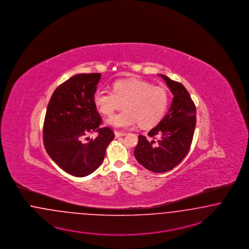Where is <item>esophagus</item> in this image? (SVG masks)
I'll return each mask as SVG.
<instances>
[{"mask_svg":"<svg viewBox=\"0 0 249 249\" xmlns=\"http://www.w3.org/2000/svg\"><path fill=\"white\" fill-rule=\"evenodd\" d=\"M126 133L125 132H120V131H115V137L119 138L122 137V136H125Z\"/></svg>","mask_w":249,"mask_h":249,"instance_id":"esophagus-1","label":"esophagus"}]
</instances>
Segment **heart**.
<instances>
[{"instance_id": "b5f03b06", "label": "heart", "mask_w": 249, "mask_h": 249, "mask_svg": "<svg viewBox=\"0 0 249 249\" xmlns=\"http://www.w3.org/2000/svg\"><path fill=\"white\" fill-rule=\"evenodd\" d=\"M94 106L104 115L110 116L122 107L124 110L106 120L115 128H130L138 122L142 127L157 124L168 106V94L160 86L140 79H124L114 83L113 93L105 90L94 92Z\"/></svg>"}]
</instances>
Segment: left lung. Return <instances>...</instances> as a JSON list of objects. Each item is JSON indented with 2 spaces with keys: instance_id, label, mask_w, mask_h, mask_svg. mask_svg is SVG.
Wrapping results in <instances>:
<instances>
[{
  "instance_id": "obj_1",
  "label": "left lung",
  "mask_w": 249,
  "mask_h": 249,
  "mask_svg": "<svg viewBox=\"0 0 249 249\" xmlns=\"http://www.w3.org/2000/svg\"><path fill=\"white\" fill-rule=\"evenodd\" d=\"M174 95L168 113L148 132L139 135L134 155L146 169L155 173L169 171L189 153L196 126V107L180 83L159 74Z\"/></svg>"
}]
</instances>
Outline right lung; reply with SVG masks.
Wrapping results in <instances>:
<instances>
[{
  "label": "right lung",
  "instance_id": "add662e5",
  "mask_svg": "<svg viewBox=\"0 0 249 249\" xmlns=\"http://www.w3.org/2000/svg\"><path fill=\"white\" fill-rule=\"evenodd\" d=\"M101 73H80L56 88L44 120L45 149L62 170L86 177L103 163L106 149L115 137L109 128L99 129L101 118L94 106V92ZM97 132L98 137L83 139Z\"/></svg>",
  "mask_w": 249,
  "mask_h": 249
}]
</instances>
